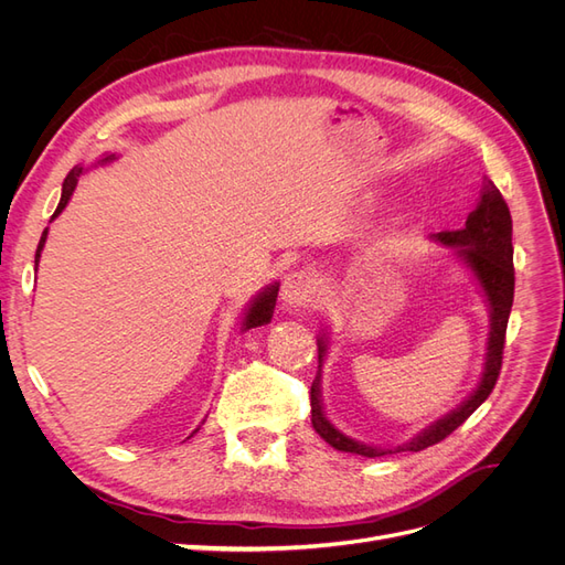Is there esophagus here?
<instances>
[{"instance_id":"34e87169","label":"esophagus","mask_w":565,"mask_h":565,"mask_svg":"<svg viewBox=\"0 0 565 565\" xmlns=\"http://www.w3.org/2000/svg\"><path fill=\"white\" fill-rule=\"evenodd\" d=\"M316 295V280L306 273H289L282 282L280 297L287 306H303L309 303Z\"/></svg>"}]
</instances>
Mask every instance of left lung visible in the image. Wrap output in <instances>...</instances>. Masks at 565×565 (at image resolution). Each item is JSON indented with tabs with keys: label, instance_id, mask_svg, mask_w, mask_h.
<instances>
[{
	"label": "left lung",
	"instance_id": "8db88e82",
	"mask_svg": "<svg viewBox=\"0 0 565 565\" xmlns=\"http://www.w3.org/2000/svg\"><path fill=\"white\" fill-rule=\"evenodd\" d=\"M438 243L459 247L457 254L467 262L473 270V276L481 282L483 292L490 303V337H488V358H486V372L483 380L473 391V396L465 405H459L455 413L443 417L434 426H429L422 436L409 440L403 448H370L363 443H355L339 434L334 426L322 415L320 405V370L318 377L311 384V424L318 436L330 443L334 450L341 452H355L363 457H382L401 450L419 452L429 446H436L443 438H448L457 426L465 424L473 409L481 405L498 384L500 370H502V353H504V337H507V322L511 313V303H514V245H511V214L502 193L492 181H486L483 195L478 207L469 214L465 228L459 231H443L434 235ZM324 349H328V339H318V363L322 365ZM318 365V367H320Z\"/></svg>",
	"mask_w": 565,
	"mask_h": 565
}]
</instances>
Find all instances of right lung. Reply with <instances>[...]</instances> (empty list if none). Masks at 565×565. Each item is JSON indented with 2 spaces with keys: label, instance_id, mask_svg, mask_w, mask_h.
Listing matches in <instances>:
<instances>
[{
  "label": "right lung",
  "instance_id": "obj_1",
  "mask_svg": "<svg viewBox=\"0 0 565 565\" xmlns=\"http://www.w3.org/2000/svg\"><path fill=\"white\" fill-rule=\"evenodd\" d=\"M106 160H113V158H106ZM79 174H82V167H75L73 172L67 174V179H65V183H63V195H61V202H58V207H56V212H54V216H51V218H56V216L63 212V207L67 204V200H71V195H73V191H75L77 177H79ZM44 243H46V231H44V233H42V237H40V245H38V252H35V264L40 262V252H42ZM276 297H278V285H270V287H266V292H262V295H259V299H256V301L249 306V311H247L245 322H243V330L259 328V324L270 322V318H273V309H276ZM195 431H198V429H195Z\"/></svg>",
  "mask_w": 565,
  "mask_h": 565
}]
</instances>
